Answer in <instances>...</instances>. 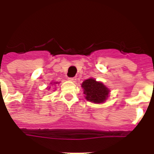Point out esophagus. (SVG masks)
<instances>
[{
  "mask_svg": "<svg viewBox=\"0 0 154 154\" xmlns=\"http://www.w3.org/2000/svg\"><path fill=\"white\" fill-rule=\"evenodd\" d=\"M69 81H72V82L76 81V78H75V77H72V78H69Z\"/></svg>",
  "mask_w": 154,
  "mask_h": 154,
  "instance_id": "34e87169",
  "label": "esophagus"
}]
</instances>
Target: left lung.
I'll return each instance as SVG.
<instances>
[{
    "label": "left lung",
    "mask_w": 154,
    "mask_h": 154,
    "mask_svg": "<svg viewBox=\"0 0 154 154\" xmlns=\"http://www.w3.org/2000/svg\"><path fill=\"white\" fill-rule=\"evenodd\" d=\"M85 98L94 103H103L108 98L109 89L103 82L90 78L85 80L82 84Z\"/></svg>",
    "instance_id": "8db88e82"
}]
</instances>
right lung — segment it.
<instances>
[{"label": "right lung", "mask_w": 154, "mask_h": 154, "mask_svg": "<svg viewBox=\"0 0 154 154\" xmlns=\"http://www.w3.org/2000/svg\"><path fill=\"white\" fill-rule=\"evenodd\" d=\"M51 84H52V82H51ZM53 84H58V82H53ZM50 89V87H49V88H48V89Z\"/></svg>", "instance_id": "obj_1"}]
</instances>
